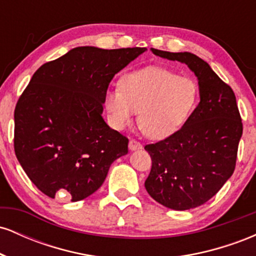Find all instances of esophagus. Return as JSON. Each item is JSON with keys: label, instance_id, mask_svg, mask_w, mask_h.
Instances as JSON below:
<instances>
[{"label": "esophagus", "instance_id": "1", "mask_svg": "<svg viewBox=\"0 0 256 256\" xmlns=\"http://www.w3.org/2000/svg\"><path fill=\"white\" fill-rule=\"evenodd\" d=\"M142 148V144H140V142H137L136 140H130V142H128V149L130 150H138V149Z\"/></svg>", "mask_w": 256, "mask_h": 256}]
</instances>
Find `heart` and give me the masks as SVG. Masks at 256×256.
Segmentation results:
<instances>
[{"instance_id": "heart-1", "label": "heart", "mask_w": 256, "mask_h": 256, "mask_svg": "<svg viewBox=\"0 0 256 256\" xmlns=\"http://www.w3.org/2000/svg\"><path fill=\"white\" fill-rule=\"evenodd\" d=\"M198 84L160 67L126 74L120 89L108 90L104 107L110 125L122 130L138 112V126L146 136L165 138L180 128L198 102Z\"/></svg>"}]
</instances>
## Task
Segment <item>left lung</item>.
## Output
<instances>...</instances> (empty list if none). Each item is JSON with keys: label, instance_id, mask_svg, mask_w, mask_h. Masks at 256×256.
<instances>
[{"label": "left lung", "instance_id": "8db88e82", "mask_svg": "<svg viewBox=\"0 0 256 256\" xmlns=\"http://www.w3.org/2000/svg\"><path fill=\"white\" fill-rule=\"evenodd\" d=\"M152 52L185 64L195 73L200 104L180 130L144 146L152 158L144 186L155 201L167 208L192 210L212 198L234 171L243 132L236 96L195 54L154 48Z\"/></svg>", "mask_w": 256, "mask_h": 256}]
</instances>
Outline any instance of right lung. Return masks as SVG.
Returning a JSON list of instances; mask_svg holds the SVG:
<instances>
[{"label": "right lung", "mask_w": 256, "mask_h": 256, "mask_svg": "<svg viewBox=\"0 0 256 256\" xmlns=\"http://www.w3.org/2000/svg\"><path fill=\"white\" fill-rule=\"evenodd\" d=\"M146 50L77 46L32 76L14 110V150L46 196L86 198L128 154V138L102 118L104 95L114 76Z\"/></svg>", "instance_id": "right-lung-1"}]
</instances>
